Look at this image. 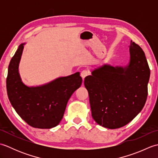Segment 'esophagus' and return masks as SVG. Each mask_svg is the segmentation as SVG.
<instances>
[{
    "mask_svg": "<svg viewBox=\"0 0 158 158\" xmlns=\"http://www.w3.org/2000/svg\"><path fill=\"white\" fill-rule=\"evenodd\" d=\"M89 75V72L88 71V70H82L81 73V76L82 77L83 79H84L85 77H87L88 75Z\"/></svg>",
    "mask_w": 158,
    "mask_h": 158,
    "instance_id": "obj_1",
    "label": "esophagus"
}]
</instances>
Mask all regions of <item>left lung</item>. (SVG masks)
Segmentation results:
<instances>
[{"label": "left lung", "instance_id": "left-lung-1", "mask_svg": "<svg viewBox=\"0 0 158 158\" xmlns=\"http://www.w3.org/2000/svg\"><path fill=\"white\" fill-rule=\"evenodd\" d=\"M130 52V64L126 68L104 65L84 80L93 119L107 128L126 126L147 100L150 69L145 53L132 41Z\"/></svg>", "mask_w": 158, "mask_h": 158}]
</instances>
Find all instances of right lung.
Segmentation results:
<instances>
[{
    "label": "right lung",
    "mask_w": 158,
    "mask_h": 158,
    "mask_svg": "<svg viewBox=\"0 0 158 158\" xmlns=\"http://www.w3.org/2000/svg\"><path fill=\"white\" fill-rule=\"evenodd\" d=\"M23 44H21L9 63L6 92L17 113L29 126L36 128H52L62 120L70 97L81 86L79 73L60 77L48 84L28 88L22 82L18 73Z\"/></svg>",
    "instance_id": "add662e5"
}]
</instances>
